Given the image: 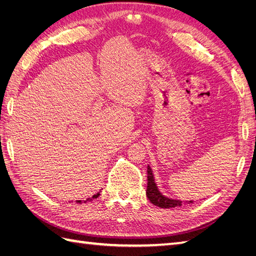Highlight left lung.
I'll return each mask as SVG.
<instances>
[{
  "instance_id": "left-lung-1",
  "label": "left lung",
  "mask_w": 256,
  "mask_h": 256,
  "mask_svg": "<svg viewBox=\"0 0 256 256\" xmlns=\"http://www.w3.org/2000/svg\"><path fill=\"white\" fill-rule=\"evenodd\" d=\"M146 196H148V198L152 204L160 206V208H175V206H182V204H184L182 200L168 198L160 192V189L155 182L153 172H152V168L150 166H148V189H146ZM192 202V200L186 201V204Z\"/></svg>"
}]
</instances>
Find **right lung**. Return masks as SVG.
I'll list each match as a JSON object with an SVG mask.
<instances>
[{
  "mask_svg": "<svg viewBox=\"0 0 256 256\" xmlns=\"http://www.w3.org/2000/svg\"><path fill=\"white\" fill-rule=\"evenodd\" d=\"M100 196V192H98V194H94L92 196L91 198H88L86 200H77V204H82V202H86V201H90V200H92V199H96V198H98Z\"/></svg>",
  "mask_w": 256,
  "mask_h": 256,
  "instance_id": "obj_1",
  "label": "right lung"
}]
</instances>
